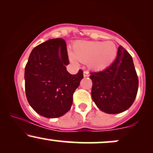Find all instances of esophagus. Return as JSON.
Segmentation results:
<instances>
[{
	"label": "esophagus",
	"mask_w": 153,
	"mask_h": 153,
	"mask_svg": "<svg viewBox=\"0 0 153 153\" xmlns=\"http://www.w3.org/2000/svg\"><path fill=\"white\" fill-rule=\"evenodd\" d=\"M90 74H89V73L88 71H84L83 72V76L84 77H88Z\"/></svg>",
	"instance_id": "obj_1"
}]
</instances>
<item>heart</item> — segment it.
<instances>
[{
	"label": "heart",
	"instance_id": "1",
	"mask_svg": "<svg viewBox=\"0 0 153 153\" xmlns=\"http://www.w3.org/2000/svg\"><path fill=\"white\" fill-rule=\"evenodd\" d=\"M117 48L113 42L78 41L73 44L70 59L87 63L93 71H103L113 63L117 57Z\"/></svg>",
	"mask_w": 153,
	"mask_h": 153
}]
</instances>
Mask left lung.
<instances>
[{
	"label": "left lung",
	"mask_w": 153,
	"mask_h": 153,
	"mask_svg": "<svg viewBox=\"0 0 153 153\" xmlns=\"http://www.w3.org/2000/svg\"><path fill=\"white\" fill-rule=\"evenodd\" d=\"M92 99L107 114L122 113L132 105L139 80L133 59L124 47L118 49L117 58L106 69L91 73Z\"/></svg>",
	"instance_id": "1"
}]
</instances>
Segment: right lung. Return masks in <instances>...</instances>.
<instances>
[{
	"label": "right lung",
	"mask_w": 153,
	"mask_h": 153,
	"mask_svg": "<svg viewBox=\"0 0 153 153\" xmlns=\"http://www.w3.org/2000/svg\"><path fill=\"white\" fill-rule=\"evenodd\" d=\"M68 64L62 39H49L31 51L24 73L26 96L33 109L42 117L57 118L71 109L83 72L70 74L65 67Z\"/></svg>",
	"instance_id": "1"
}]
</instances>
